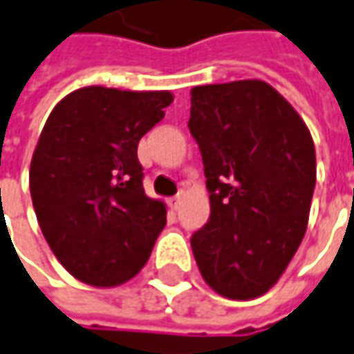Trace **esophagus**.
<instances>
[{
	"mask_svg": "<svg viewBox=\"0 0 354 354\" xmlns=\"http://www.w3.org/2000/svg\"><path fill=\"white\" fill-rule=\"evenodd\" d=\"M181 198H183L181 193L175 194V196H171V198H169V206H171L173 210H177V208H179V205H181Z\"/></svg>",
	"mask_w": 354,
	"mask_h": 354,
	"instance_id": "obj_1",
	"label": "esophagus"
}]
</instances>
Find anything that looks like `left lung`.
<instances>
[{"instance_id": "1", "label": "left lung", "mask_w": 354, "mask_h": 354, "mask_svg": "<svg viewBox=\"0 0 354 354\" xmlns=\"http://www.w3.org/2000/svg\"><path fill=\"white\" fill-rule=\"evenodd\" d=\"M189 130L210 193V218L191 238L198 271L224 298H257L304 238L315 187L312 134L261 80L193 87Z\"/></svg>"}]
</instances>
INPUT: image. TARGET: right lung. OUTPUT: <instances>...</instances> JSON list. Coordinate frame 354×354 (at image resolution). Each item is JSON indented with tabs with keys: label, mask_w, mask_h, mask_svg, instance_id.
<instances>
[{
	"label": "right lung",
	"mask_w": 354,
	"mask_h": 354,
	"mask_svg": "<svg viewBox=\"0 0 354 354\" xmlns=\"http://www.w3.org/2000/svg\"><path fill=\"white\" fill-rule=\"evenodd\" d=\"M169 91L82 87L52 109L30 160L42 236L77 281L111 288L136 277L165 227L142 185L140 138L165 116Z\"/></svg>",
	"instance_id": "obj_1"
}]
</instances>
